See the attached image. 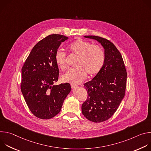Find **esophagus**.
Segmentation results:
<instances>
[{
  "label": "esophagus",
  "mask_w": 151,
  "mask_h": 151,
  "mask_svg": "<svg viewBox=\"0 0 151 151\" xmlns=\"http://www.w3.org/2000/svg\"><path fill=\"white\" fill-rule=\"evenodd\" d=\"M76 87H77V85H74V84H72V85H71V88H72V89H75V88H76Z\"/></svg>",
  "instance_id": "34e87169"
}]
</instances>
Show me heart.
Masks as SVG:
<instances>
[{"instance_id": "obj_1", "label": "heart", "mask_w": 151, "mask_h": 151, "mask_svg": "<svg viewBox=\"0 0 151 151\" xmlns=\"http://www.w3.org/2000/svg\"><path fill=\"white\" fill-rule=\"evenodd\" d=\"M70 52L78 56L76 66L77 68L69 70L61 76L64 82L72 84L81 83L88 75L93 76L97 75L102 69L105 54L103 49L90 42L82 39H78L69 46ZM55 61L58 68L61 70L67 68L66 54L61 50H58L55 55Z\"/></svg>"}]
</instances>
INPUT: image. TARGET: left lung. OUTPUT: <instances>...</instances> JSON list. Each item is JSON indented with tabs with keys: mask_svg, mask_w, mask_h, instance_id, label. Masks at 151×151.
<instances>
[{
	"mask_svg": "<svg viewBox=\"0 0 151 151\" xmlns=\"http://www.w3.org/2000/svg\"><path fill=\"white\" fill-rule=\"evenodd\" d=\"M84 37L97 40L104 50L102 69L84 84L88 97L82 105V112L86 118L101 122L109 119L118 109L125 96L127 73L121 53L111 41L96 36Z\"/></svg>",
	"mask_w": 151,
	"mask_h": 151,
	"instance_id": "1",
	"label": "left lung"
}]
</instances>
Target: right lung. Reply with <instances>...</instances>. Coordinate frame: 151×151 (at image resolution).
Instances as JSON below:
<instances>
[{
	"label": "right lung",
	"instance_id": "add662e5",
	"mask_svg": "<svg viewBox=\"0 0 151 151\" xmlns=\"http://www.w3.org/2000/svg\"><path fill=\"white\" fill-rule=\"evenodd\" d=\"M68 39L54 34L42 39L33 48L21 69V92L32 113L40 119L57 115L71 91L69 83L54 84L59 73L55 55L61 42Z\"/></svg>",
	"mask_w": 151,
	"mask_h": 151
}]
</instances>
